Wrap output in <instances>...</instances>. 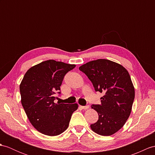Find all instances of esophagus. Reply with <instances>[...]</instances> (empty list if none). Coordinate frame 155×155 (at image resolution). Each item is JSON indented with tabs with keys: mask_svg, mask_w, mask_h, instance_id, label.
I'll return each mask as SVG.
<instances>
[{
	"mask_svg": "<svg viewBox=\"0 0 155 155\" xmlns=\"http://www.w3.org/2000/svg\"><path fill=\"white\" fill-rule=\"evenodd\" d=\"M80 107L82 109H84V110H87L88 108H89V105H87V106H80Z\"/></svg>",
	"mask_w": 155,
	"mask_h": 155,
	"instance_id": "1",
	"label": "esophagus"
}]
</instances>
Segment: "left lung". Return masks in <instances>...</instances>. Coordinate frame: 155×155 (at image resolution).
I'll list each match as a JSON object with an SVG mask.
<instances>
[{"label":"left lung","instance_id":"obj_1","mask_svg":"<svg viewBox=\"0 0 155 155\" xmlns=\"http://www.w3.org/2000/svg\"><path fill=\"white\" fill-rule=\"evenodd\" d=\"M92 82L96 91L103 93L101 104L91 108L99 120L91 125L97 134L108 136L124 126L131 114L135 89L127 70L120 64L107 59H98L79 68Z\"/></svg>","mask_w":155,"mask_h":155}]
</instances>
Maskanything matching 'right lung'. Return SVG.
I'll list each match as a JSON object with an SVG mask.
<instances>
[{
    "label": "right lung",
    "mask_w": 155,
    "mask_h": 155,
    "mask_svg": "<svg viewBox=\"0 0 155 155\" xmlns=\"http://www.w3.org/2000/svg\"><path fill=\"white\" fill-rule=\"evenodd\" d=\"M69 64L48 60L26 71L20 85L21 103L30 123L44 135L56 136L69 126L71 114L78 104L55 103L64 77L74 69Z\"/></svg>",
    "instance_id": "add662e5"
}]
</instances>
